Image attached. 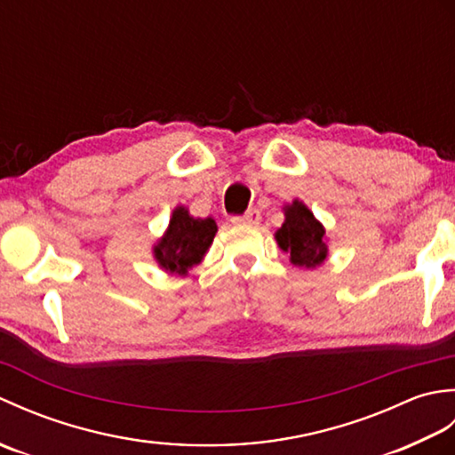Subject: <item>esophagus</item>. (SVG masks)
<instances>
[{
  "label": "esophagus",
  "mask_w": 455,
  "mask_h": 455,
  "mask_svg": "<svg viewBox=\"0 0 455 455\" xmlns=\"http://www.w3.org/2000/svg\"><path fill=\"white\" fill-rule=\"evenodd\" d=\"M259 219H262L259 217V212L256 209H250L243 217H233V222L235 225H258Z\"/></svg>",
  "instance_id": "esophagus-1"
}]
</instances>
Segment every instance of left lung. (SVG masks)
<instances>
[{
  "mask_svg": "<svg viewBox=\"0 0 455 455\" xmlns=\"http://www.w3.org/2000/svg\"><path fill=\"white\" fill-rule=\"evenodd\" d=\"M285 220L275 230V243L297 267L316 269L326 262V228L303 201L293 199L283 205Z\"/></svg>",
  "mask_w": 455,
  "mask_h": 455,
  "instance_id": "obj_1",
  "label": "left lung"
}]
</instances>
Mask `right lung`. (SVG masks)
I'll return each instance as SVG.
<instances>
[{"label": "right lung", "instance_id": "1", "mask_svg": "<svg viewBox=\"0 0 455 455\" xmlns=\"http://www.w3.org/2000/svg\"><path fill=\"white\" fill-rule=\"evenodd\" d=\"M217 235L212 217H193L186 205H178L164 235L154 243L152 256L162 272L188 275L189 269L203 262Z\"/></svg>", "mask_w": 455, "mask_h": 455}]
</instances>
